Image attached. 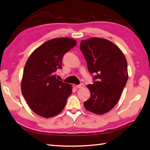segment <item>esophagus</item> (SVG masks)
<instances>
[{"label":"esophagus","mask_w":150,"mask_h":150,"mask_svg":"<svg viewBox=\"0 0 150 150\" xmlns=\"http://www.w3.org/2000/svg\"><path fill=\"white\" fill-rule=\"evenodd\" d=\"M84 87V84H81L79 85H77L76 86V88H78V89H81V88H83Z\"/></svg>","instance_id":"34e87169"}]
</instances>
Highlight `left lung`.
Wrapping results in <instances>:
<instances>
[{"label": "left lung", "instance_id": "left-lung-1", "mask_svg": "<svg viewBox=\"0 0 150 150\" xmlns=\"http://www.w3.org/2000/svg\"><path fill=\"white\" fill-rule=\"evenodd\" d=\"M80 49L90 73L96 74L93 84L87 85L91 97L84 108L95 114L108 113L115 106L128 79L125 56L112 42L93 37L81 42Z\"/></svg>", "mask_w": 150, "mask_h": 150}]
</instances>
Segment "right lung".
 Segmentation results:
<instances>
[{
  "label": "right lung",
  "instance_id": "right-lung-1",
  "mask_svg": "<svg viewBox=\"0 0 150 150\" xmlns=\"http://www.w3.org/2000/svg\"><path fill=\"white\" fill-rule=\"evenodd\" d=\"M70 38L51 39L38 47L25 64L21 91L35 113L50 118L60 113L72 93V86L57 80L55 71L62 68L64 55L76 46Z\"/></svg>",
  "mask_w": 150,
  "mask_h": 150
}]
</instances>
